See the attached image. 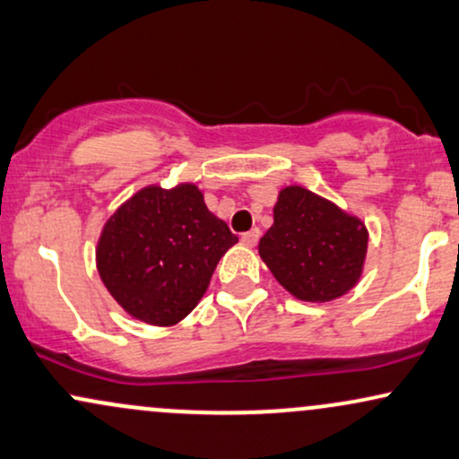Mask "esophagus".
<instances>
[{
  "label": "esophagus",
  "instance_id": "1",
  "mask_svg": "<svg viewBox=\"0 0 459 459\" xmlns=\"http://www.w3.org/2000/svg\"><path fill=\"white\" fill-rule=\"evenodd\" d=\"M260 234L262 231L260 230H251V231H247V234H242V245H247V247H255L257 245V240H260Z\"/></svg>",
  "mask_w": 459,
  "mask_h": 459
}]
</instances>
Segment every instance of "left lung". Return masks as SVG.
Here are the masks:
<instances>
[{
  "label": "left lung",
  "mask_w": 459,
  "mask_h": 459,
  "mask_svg": "<svg viewBox=\"0 0 459 459\" xmlns=\"http://www.w3.org/2000/svg\"><path fill=\"white\" fill-rule=\"evenodd\" d=\"M365 253V225L303 186L279 193L273 228L260 238V255L274 279L307 303L350 292L363 273Z\"/></svg>",
  "instance_id": "1"
}]
</instances>
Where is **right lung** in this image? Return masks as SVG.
Listing matches in <instances>:
<instances>
[{"label":"right lung","mask_w":459,"mask_h":459,"mask_svg":"<svg viewBox=\"0 0 459 459\" xmlns=\"http://www.w3.org/2000/svg\"><path fill=\"white\" fill-rule=\"evenodd\" d=\"M238 242L195 185L148 186L102 230L96 264L113 299L133 317L169 326L195 309L221 257Z\"/></svg>","instance_id":"add662e5"}]
</instances>
